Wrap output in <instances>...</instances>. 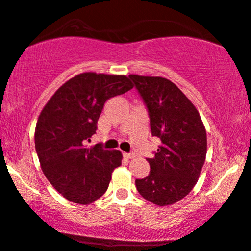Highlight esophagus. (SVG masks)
Masks as SVG:
<instances>
[{
	"label": "esophagus",
	"instance_id": "esophagus-1",
	"mask_svg": "<svg viewBox=\"0 0 251 251\" xmlns=\"http://www.w3.org/2000/svg\"><path fill=\"white\" fill-rule=\"evenodd\" d=\"M124 156H125L126 159H133L134 158V154H127V153H124Z\"/></svg>",
	"mask_w": 251,
	"mask_h": 251
}]
</instances>
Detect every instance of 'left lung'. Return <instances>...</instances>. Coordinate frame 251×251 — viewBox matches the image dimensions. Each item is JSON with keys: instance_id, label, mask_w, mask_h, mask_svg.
Listing matches in <instances>:
<instances>
[{"instance_id": "1", "label": "left lung", "mask_w": 251, "mask_h": 251, "mask_svg": "<svg viewBox=\"0 0 251 251\" xmlns=\"http://www.w3.org/2000/svg\"><path fill=\"white\" fill-rule=\"evenodd\" d=\"M149 110L151 131L161 145L147 159L149 176L135 180L139 194L171 206L194 188L207 154V133L199 111L181 90L162 77L129 75Z\"/></svg>"}]
</instances>
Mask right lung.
Returning a JSON list of instances; mask_svg holds the SVG:
<instances>
[{"label": "right lung", "instance_id": "obj_1", "mask_svg": "<svg viewBox=\"0 0 251 251\" xmlns=\"http://www.w3.org/2000/svg\"><path fill=\"white\" fill-rule=\"evenodd\" d=\"M133 87L128 77L84 72L63 84L45 104L35 129L39 164L66 200L89 204L107 191L122 152L87 147L107 99Z\"/></svg>", "mask_w": 251, "mask_h": 251}]
</instances>
